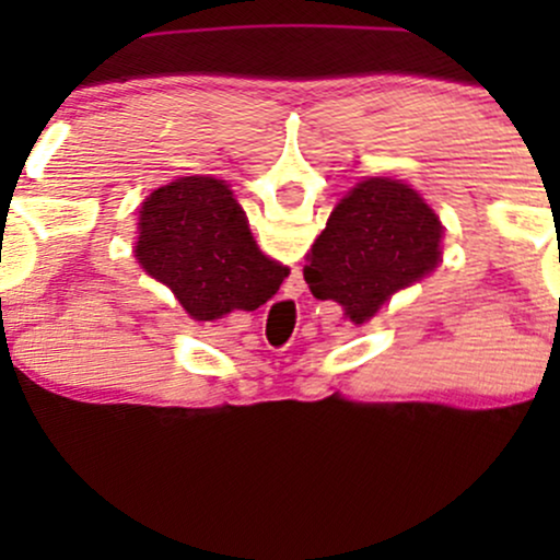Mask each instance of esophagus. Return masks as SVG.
<instances>
[{"label":"esophagus","mask_w":560,"mask_h":560,"mask_svg":"<svg viewBox=\"0 0 560 560\" xmlns=\"http://www.w3.org/2000/svg\"><path fill=\"white\" fill-rule=\"evenodd\" d=\"M287 284L294 289V292H300L302 289V268L300 266H292V271L287 276Z\"/></svg>","instance_id":"esophagus-1"}]
</instances>
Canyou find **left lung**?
Masks as SVG:
<instances>
[{
    "mask_svg": "<svg viewBox=\"0 0 560 560\" xmlns=\"http://www.w3.org/2000/svg\"><path fill=\"white\" fill-rule=\"evenodd\" d=\"M311 294L320 302H339L352 318H371L397 289V273L371 244L350 240L320 255L305 271Z\"/></svg>",
    "mask_w": 560,
    "mask_h": 560,
    "instance_id": "1",
    "label": "left lung"
}]
</instances>
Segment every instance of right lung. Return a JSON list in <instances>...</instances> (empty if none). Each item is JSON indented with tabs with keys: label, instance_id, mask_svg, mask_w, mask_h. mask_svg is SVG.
I'll use <instances>...</instances> for the list:
<instances>
[{
	"label": "right lung",
	"instance_id": "add662e5",
	"mask_svg": "<svg viewBox=\"0 0 560 560\" xmlns=\"http://www.w3.org/2000/svg\"><path fill=\"white\" fill-rule=\"evenodd\" d=\"M271 260L258 249H226L210 242H199L184 253L168 276V287L178 302L195 307L202 320H215L229 313L253 311L249 300L262 289L276 292Z\"/></svg>",
	"mask_w": 560,
	"mask_h": 560
}]
</instances>
